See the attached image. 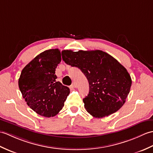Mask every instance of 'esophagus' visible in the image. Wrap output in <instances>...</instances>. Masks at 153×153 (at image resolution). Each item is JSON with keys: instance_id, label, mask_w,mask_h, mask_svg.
Instances as JSON below:
<instances>
[{"instance_id": "obj_1", "label": "esophagus", "mask_w": 153, "mask_h": 153, "mask_svg": "<svg viewBox=\"0 0 153 153\" xmlns=\"http://www.w3.org/2000/svg\"><path fill=\"white\" fill-rule=\"evenodd\" d=\"M72 87H73V88H76V84L75 82H73V84H72Z\"/></svg>"}]
</instances>
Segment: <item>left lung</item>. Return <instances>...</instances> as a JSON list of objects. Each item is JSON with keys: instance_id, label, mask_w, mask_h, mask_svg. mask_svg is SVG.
Returning <instances> with one entry per match:
<instances>
[{"instance_id": "obj_1", "label": "left lung", "mask_w": 153, "mask_h": 153, "mask_svg": "<svg viewBox=\"0 0 153 153\" xmlns=\"http://www.w3.org/2000/svg\"><path fill=\"white\" fill-rule=\"evenodd\" d=\"M67 65L79 68L89 82L84 108L95 118L113 114L123 106L130 91L131 79L126 68L101 50H63Z\"/></svg>"}]
</instances>
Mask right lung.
<instances>
[{"mask_svg":"<svg viewBox=\"0 0 153 153\" xmlns=\"http://www.w3.org/2000/svg\"><path fill=\"white\" fill-rule=\"evenodd\" d=\"M58 49L40 53L23 68L18 85L28 106L40 116L54 117L62 109L69 88L57 82L55 74L61 62Z\"/></svg>","mask_w":153,"mask_h":153,"instance_id":"right-lung-1","label":"right lung"}]
</instances>
